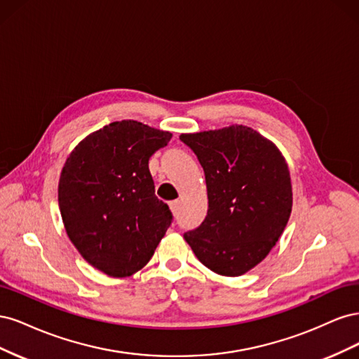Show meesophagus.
<instances>
[{
  "label": "esophagus",
  "mask_w": 359,
  "mask_h": 359,
  "mask_svg": "<svg viewBox=\"0 0 359 359\" xmlns=\"http://www.w3.org/2000/svg\"><path fill=\"white\" fill-rule=\"evenodd\" d=\"M169 206H170V211H172V214L175 215V214L178 212V208H180V201L177 199V201H172V202H169Z\"/></svg>",
  "instance_id": "1"
}]
</instances>
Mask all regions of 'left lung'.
<instances>
[{"label": "left lung", "mask_w": 359, "mask_h": 359, "mask_svg": "<svg viewBox=\"0 0 359 359\" xmlns=\"http://www.w3.org/2000/svg\"><path fill=\"white\" fill-rule=\"evenodd\" d=\"M180 139L198 156L208 193L205 220L184 240L212 273L243 276L268 256L289 222L287 163L269 139L247 126Z\"/></svg>", "instance_id": "left-lung-1"}]
</instances>
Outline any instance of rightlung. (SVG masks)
<instances>
[{"label": "right lung", "instance_id": "add662e5", "mask_svg": "<svg viewBox=\"0 0 359 359\" xmlns=\"http://www.w3.org/2000/svg\"><path fill=\"white\" fill-rule=\"evenodd\" d=\"M170 137L123 119L82 139L64 163L58 205L67 236L86 262L109 277L142 269L172 223L148 168Z\"/></svg>", "mask_w": 359, "mask_h": 359}]
</instances>
